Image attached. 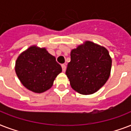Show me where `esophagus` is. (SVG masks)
<instances>
[{
	"label": "esophagus",
	"mask_w": 131,
	"mask_h": 131,
	"mask_svg": "<svg viewBox=\"0 0 131 131\" xmlns=\"http://www.w3.org/2000/svg\"><path fill=\"white\" fill-rule=\"evenodd\" d=\"M66 68H67V67H66V64H62V71L63 72L65 71Z\"/></svg>",
	"instance_id": "obj_1"
}]
</instances>
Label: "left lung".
<instances>
[{"mask_svg": "<svg viewBox=\"0 0 131 131\" xmlns=\"http://www.w3.org/2000/svg\"><path fill=\"white\" fill-rule=\"evenodd\" d=\"M112 62L105 47L86 41L71 50L66 75L74 90L82 94H92L109 79Z\"/></svg>", "mask_w": 131, "mask_h": 131, "instance_id": "left-lung-1", "label": "left lung"}]
</instances>
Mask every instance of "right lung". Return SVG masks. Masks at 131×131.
Masks as SVG:
<instances>
[{"label": "right lung", "instance_id": "add662e5", "mask_svg": "<svg viewBox=\"0 0 131 131\" xmlns=\"http://www.w3.org/2000/svg\"><path fill=\"white\" fill-rule=\"evenodd\" d=\"M15 70L24 87L35 93H42L53 86L62 67L45 47L32 45L17 57Z\"/></svg>", "mask_w": 131, "mask_h": 131}]
</instances>
